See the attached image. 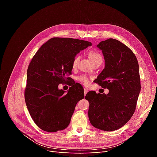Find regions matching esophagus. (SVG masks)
I'll use <instances>...</instances> for the list:
<instances>
[{"mask_svg": "<svg viewBox=\"0 0 157 157\" xmlns=\"http://www.w3.org/2000/svg\"><path fill=\"white\" fill-rule=\"evenodd\" d=\"M84 95H85V96H86V94H87L88 92V90L87 89H86V88H84Z\"/></svg>", "mask_w": 157, "mask_h": 157, "instance_id": "obj_1", "label": "esophagus"}]
</instances>
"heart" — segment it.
<instances>
[{
    "mask_svg": "<svg viewBox=\"0 0 157 157\" xmlns=\"http://www.w3.org/2000/svg\"><path fill=\"white\" fill-rule=\"evenodd\" d=\"M88 56H89L90 58V59H91L92 63L96 62V61H97L102 60V57H101L100 53H99V52L98 51H96V50L90 51L88 53ZM80 56L78 54L76 55L74 57V58L72 61V67L73 68L77 67V65L80 60ZM77 79L78 81L82 83L84 85H88L90 82L88 77L86 75H80V76H79V77H78Z\"/></svg>",
    "mask_w": 157,
    "mask_h": 157,
    "instance_id": "obj_1",
    "label": "heart"
}]
</instances>
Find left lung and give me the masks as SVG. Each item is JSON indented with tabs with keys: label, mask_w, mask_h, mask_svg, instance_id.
Returning a JSON list of instances; mask_svg holds the SVG:
<instances>
[{
	"label": "left lung",
	"mask_w": 157,
	"mask_h": 157,
	"mask_svg": "<svg viewBox=\"0 0 157 157\" xmlns=\"http://www.w3.org/2000/svg\"><path fill=\"white\" fill-rule=\"evenodd\" d=\"M102 51L105 68L94 82L109 93L90 91L88 117L99 130L111 132L126 124L134 114L141 90L139 65L133 52L119 40L109 39L97 45Z\"/></svg>",
	"instance_id": "obj_1"
}]
</instances>
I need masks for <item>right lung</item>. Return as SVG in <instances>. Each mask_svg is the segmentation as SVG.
I'll use <instances>...</instances> for the list:
<instances>
[{
	"mask_svg": "<svg viewBox=\"0 0 157 157\" xmlns=\"http://www.w3.org/2000/svg\"><path fill=\"white\" fill-rule=\"evenodd\" d=\"M90 46L88 41L55 37L33 56L27 69L25 100L32 119L42 130L55 132L69 126L84 92L81 84L71 81L68 76L74 57ZM63 82L71 86L66 93L58 88Z\"/></svg>",
	"mask_w": 157,
	"mask_h": 157,
	"instance_id": "obj_1",
	"label": "right lung"
}]
</instances>
